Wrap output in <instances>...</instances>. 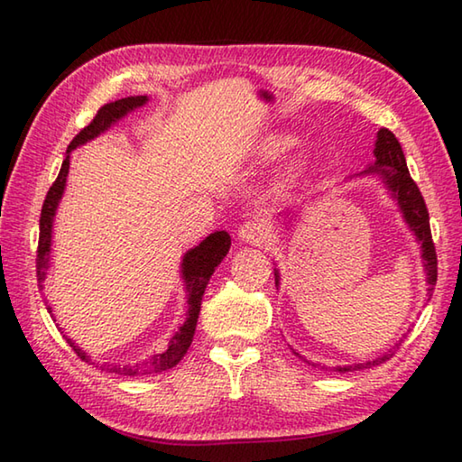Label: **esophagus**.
<instances>
[{
	"label": "esophagus",
	"instance_id": "34e87169",
	"mask_svg": "<svg viewBox=\"0 0 462 462\" xmlns=\"http://www.w3.org/2000/svg\"><path fill=\"white\" fill-rule=\"evenodd\" d=\"M267 224H264L261 217H250V220L240 226L238 238L242 242H248V245H261V242L267 238Z\"/></svg>",
	"mask_w": 462,
	"mask_h": 462
}]
</instances>
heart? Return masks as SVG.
<instances>
[{
  "mask_svg": "<svg viewBox=\"0 0 462 462\" xmlns=\"http://www.w3.org/2000/svg\"><path fill=\"white\" fill-rule=\"evenodd\" d=\"M287 146V138L285 136H269L267 140H264L263 144V152L267 156H273L283 151V148Z\"/></svg>",
  "mask_w": 462,
  "mask_h": 462,
  "instance_id": "1",
  "label": "heart"
}]
</instances>
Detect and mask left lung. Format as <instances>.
Wrapping results in <instances>:
<instances>
[{
    "instance_id": "obj_1",
    "label": "left lung",
    "mask_w": 462,
    "mask_h": 462,
    "mask_svg": "<svg viewBox=\"0 0 462 462\" xmlns=\"http://www.w3.org/2000/svg\"><path fill=\"white\" fill-rule=\"evenodd\" d=\"M374 156H377V162L374 167H369L365 173H379L391 191H393V198L400 203L405 222L410 224V228L416 234L420 245H421V256L426 261V271H428V293L434 291L436 279H438V261H436V248L432 240V232H430V216L426 201L421 198L416 181H413L408 165H405V156L402 151L400 140L387 128H381L377 134V143H374ZM277 275V273H275ZM395 353L389 350V355H383L379 358H373V361H366L361 365H350V366H336V371L346 373V371H361V369H371V366H377L381 363L389 361Z\"/></svg>"
}]
</instances>
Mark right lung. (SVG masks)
Listing matches in <instances>:
<instances>
[{
  "label": "right lung",
  "instance_id": "1",
  "mask_svg": "<svg viewBox=\"0 0 462 462\" xmlns=\"http://www.w3.org/2000/svg\"><path fill=\"white\" fill-rule=\"evenodd\" d=\"M146 104V96H136V97H124L118 101H109V104L101 106L97 109L96 118H93L88 126H85L79 134H77L71 144H69L67 152H71L73 148H77L88 140L96 138L101 132L107 130L114 122H118L122 116H126L130 109L140 107ZM67 175H69V154L62 161V167L59 171V177L54 179V183L51 185L49 193H46V199L42 203V212H41V236H38V250H36V277H38V287L42 289L44 277H46V269H49V253H51V232H52V216L57 212V206L60 201V195L65 191V183H67ZM230 250V236L226 232H214L201 242L199 246L191 248L189 253L183 256V279L187 283V291H189V316H187L185 324L181 326L173 338L169 342V348L165 353L154 355L151 361H148L144 366H109V373L116 374H126V377H136V374H146V373H161L167 369H173V366L181 361L185 356L187 348L191 346L193 334H195V326H198V316H199V308H201V297L203 291H206V285L209 277H212L214 269L222 263V259L228 254ZM49 314H52V308L46 306ZM67 338V336H65ZM67 342L71 344V348L77 353V356L85 363H91V358L83 353L79 346H75V342L71 338H67ZM96 365V363H91ZM101 371L106 369V365L99 366Z\"/></svg>",
  "mask_w": 462,
  "mask_h": 462
}]
</instances>
